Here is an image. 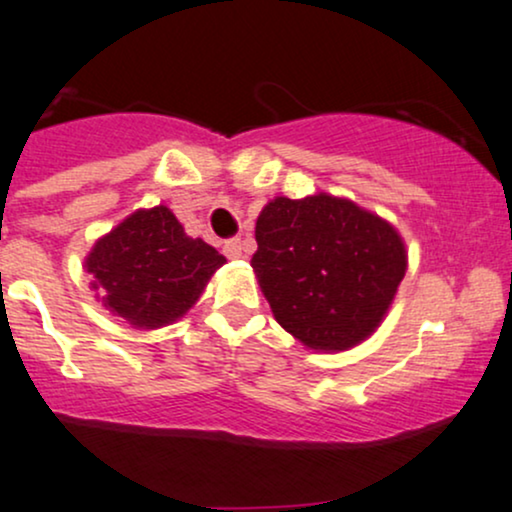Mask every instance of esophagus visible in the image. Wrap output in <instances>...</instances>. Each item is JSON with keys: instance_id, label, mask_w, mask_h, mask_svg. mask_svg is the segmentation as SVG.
Masks as SVG:
<instances>
[{"instance_id": "1", "label": "esophagus", "mask_w": 512, "mask_h": 512, "mask_svg": "<svg viewBox=\"0 0 512 512\" xmlns=\"http://www.w3.org/2000/svg\"><path fill=\"white\" fill-rule=\"evenodd\" d=\"M224 255L229 257V260H238L240 255H243V240L240 238H231L224 243Z\"/></svg>"}]
</instances>
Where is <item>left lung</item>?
<instances>
[{
    "mask_svg": "<svg viewBox=\"0 0 512 512\" xmlns=\"http://www.w3.org/2000/svg\"><path fill=\"white\" fill-rule=\"evenodd\" d=\"M252 269L283 329L315 350H346L377 329L408 267L391 224L326 193L276 197L255 226Z\"/></svg>",
    "mask_w": 512,
    "mask_h": 512,
    "instance_id": "1",
    "label": "left lung"
}]
</instances>
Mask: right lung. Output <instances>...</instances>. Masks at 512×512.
<instances>
[{"label": "right lung", "mask_w": 512, "mask_h": 512, "mask_svg": "<svg viewBox=\"0 0 512 512\" xmlns=\"http://www.w3.org/2000/svg\"><path fill=\"white\" fill-rule=\"evenodd\" d=\"M226 262L202 238H190L169 207L138 209L100 238L85 260L109 312L157 329L183 317Z\"/></svg>", "instance_id": "right-lung-1"}]
</instances>
